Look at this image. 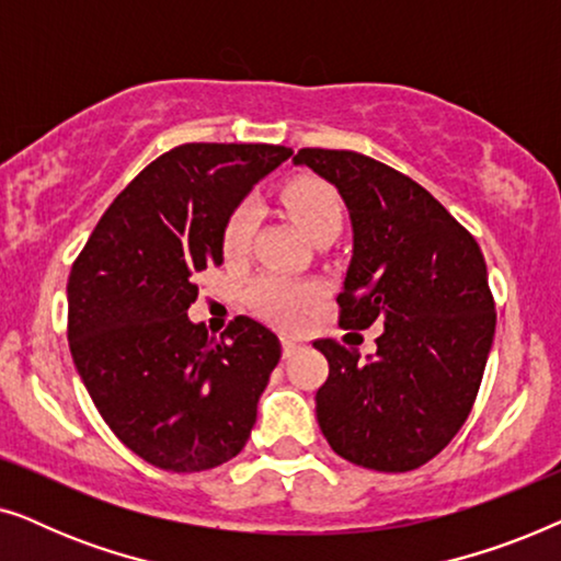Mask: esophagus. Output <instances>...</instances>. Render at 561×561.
Instances as JSON below:
<instances>
[{
	"instance_id": "34e87169",
	"label": "esophagus",
	"mask_w": 561,
	"mask_h": 561,
	"mask_svg": "<svg viewBox=\"0 0 561 561\" xmlns=\"http://www.w3.org/2000/svg\"><path fill=\"white\" fill-rule=\"evenodd\" d=\"M280 344H283V357H294L296 352H301V342L294 340V336H280Z\"/></svg>"
}]
</instances>
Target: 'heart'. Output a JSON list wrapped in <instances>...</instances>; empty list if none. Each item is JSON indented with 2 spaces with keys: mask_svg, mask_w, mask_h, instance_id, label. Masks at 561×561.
I'll return each mask as SVG.
<instances>
[{
  "mask_svg": "<svg viewBox=\"0 0 561 561\" xmlns=\"http://www.w3.org/2000/svg\"><path fill=\"white\" fill-rule=\"evenodd\" d=\"M283 204L306 237L319 232L327 225H342V206L334 188L319 179H298L288 183L283 191ZM257 227V206L242 202L234 206L221 229V250L225 257H242L250 250L252 234ZM321 288L317 283L290 280L286 275L265 273L248 286V301L263 313V317L278 321V324H298L317 298Z\"/></svg>",
  "mask_w": 561,
  "mask_h": 561,
  "instance_id": "1",
  "label": "heart"
}]
</instances>
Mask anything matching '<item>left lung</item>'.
Instances as JSON below:
<instances>
[{
  "mask_svg": "<svg viewBox=\"0 0 561 561\" xmlns=\"http://www.w3.org/2000/svg\"><path fill=\"white\" fill-rule=\"evenodd\" d=\"M294 165L332 183L350 211L340 324H382L365 363L334 340L313 342L329 363L321 434L352 465L416 470L455 439L485 373L495 334L485 257L424 186L378 160L304 148Z\"/></svg>",
  "mask_w": 561,
  "mask_h": 561,
  "instance_id": "obj_1",
  "label": "left lung"
}]
</instances>
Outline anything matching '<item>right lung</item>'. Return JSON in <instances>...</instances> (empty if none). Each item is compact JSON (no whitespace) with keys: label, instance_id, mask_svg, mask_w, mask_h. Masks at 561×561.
I'll list each match as a JSON object with an SVG mask.
<instances>
[{"label":"right lung","instance_id":"right-lung-1","mask_svg":"<svg viewBox=\"0 0 561 561\" xmlns=\"http://www.w3.org/2000/svg\"><path fill=\"white\" fill-rule=\"evenodd\" d=\"M294 150L188 142L114 198L68 278V344L117 439L168 472L237 457L280 342L250 317L225 336L188 319L196 275L225 263L221 229L257 181Z\"/></svg>","mask_w":561,"mask_h":561}]
</instances>
